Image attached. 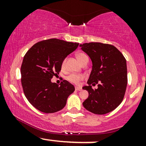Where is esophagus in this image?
<instances>
[{
	"label": "esophagus",
	"mask_w": 146,
	"mask_h": 146,
	"mask_svg": "<svg viewBox=\"0 0 146 146\" xmlns=\"http://www.w3.org/2000/svg\"><path fill=\"white\" fill-rule=\"evenodd\" d=\"M75 90H82V88H80V87L76 86V87H75Z\"/></svg>",
	"instance_id": "1"
}]
</instances>
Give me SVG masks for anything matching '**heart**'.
<instances>
[{
    "label": "heart",
    "instance_id": "1",
    "mask_svg": "<svg viewBox=\"0 0 146 146\" xmlns=\"http://www.w3.org/2000/svg\"><path fill=\"white\" fill-rule=\"evenodd\" d=\"M75 56H76L77 59L79 60V62H80L81 64H82L84 62L86 61L87 60H88V58L86 55L84 54V53H82V52H78V53H76ZM64 66H65V60H63V62H62V68H64ZM84 78V77L83 75L74 74V73H73V74H70L68 76H67L66 79H67L68 81L70 82L73 83V84H78L82 80H83Z\"/></svg>",
    "mask_w": 146,
    "mask_h": 146
}]
</instances>
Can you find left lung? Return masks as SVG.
<instances>
[{"label":"left lung","mask_w":146,"mask_h":146,"mask_svg":"<svg viewBox=\"0 0 146 146\" xmlns=\"http://www.w3.org/2000/svg\"><path fill=\"white\" fill-rule=\"evenodd\" d=\"M80 46L93 63L88 85L82 88L88 92L84 107L97 115L110 113L121 103L124 97L128 83L126 60L113 45L90 42ZM97 83L98 88L93 90L91 84Z\"/></svg>","instance_id":"1"}]
</instances>
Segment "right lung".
Segmentation results:
<instances>
[{
    "mask_svg": "<svg viewBox=\"0 0 146 146\" xmlns=\"http://www.w3.org/2000/svg\"><path fill=\"white\" fill-rule=\"evenodd\" d=\"M78 45L52 38L37 42L25 55L21 69L22 86L25 97L36 109L53 113L65 106L74 86L66 80L59 85L51 80L59 74L63 60Z\"/></svg>",
    "mask_w": 146,
    "mask_h": 146,
    "instance_id": "obj_1",
    "label": "right lung"
}]
</instances>
